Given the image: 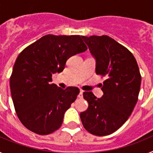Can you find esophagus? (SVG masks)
Returning a JSON list of instances; mask_svg holds the SVG:
<instances>
[{"mask_svg":"<svg viewBox=\"0 0 153 153\" xmlns=\"http://www.w3.org/2000/svg\"><path fill=\"white\" fill-rule=\"evenodd\" d=\"M83 90H79V93L78 94V97L79 98H83Z\"/></svg>","mask_w":153,"mask_h":153,"instance_id":"34e87169","label":"esophagus"}]
</instances>
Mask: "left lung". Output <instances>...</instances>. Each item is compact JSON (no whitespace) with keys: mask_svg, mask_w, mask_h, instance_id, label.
<instances>
[{"mask_svg":"<svg viewBox=\"0 0 153 153\" xmlns=\"http://www.w3.org/2000/svg\"><path fill=\"white\" fill-rule=\"evenodd\" d=\"M96 60V74L106 76L103 95L97 98L92 92H84L88 109L80 113L85 129L102 136L116 132L126 123L138 100L141 75L132 53L106 36H83Z\"/></svg>","mask_w":153,"mask_h":153,"instance_id":"8db88e82","label":"left lung"}]
</instances>
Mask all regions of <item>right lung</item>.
Instances as JSON below:
<instances>
[{
    "label": "right lung",
    "mask_w": 153,
    "mask_h": 153,
    "mask_svg": "<svg viewBox=\"0 0 153 153\" xmlns=\"http://www.w3.org/2000/svg\"><path fill=\"white\" fill-rule=\"evenodd\" d=\"M86 50L82 36L48 34L19 54L10 87L17 117L27 129L47 135L61 126L65 112L76 100L79 90L75 86L63 90L50 84L51 76L63 71L70 56Z\"/></svg>",
    "instance_id": "right-lung-1"
}]
</instances>
